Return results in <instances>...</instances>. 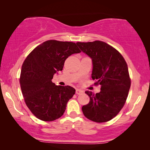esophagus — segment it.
<instances>
[{
	"instance_id": "34e87169",
	"label": "esophagus",
	"mask_w": 150,
	"mask_h": 150,
	"mask_svg": "<svg viewBox=\"0 0 150 150\" xmlns=\"http://www.w3.org/2000/svg\"><path fill=\"white\" fill-rule=\"evenodd\" d=\"M83 93V91L81 90V89H76V94L77 95H81V94Z\"/></svg>"
}]
</instances>
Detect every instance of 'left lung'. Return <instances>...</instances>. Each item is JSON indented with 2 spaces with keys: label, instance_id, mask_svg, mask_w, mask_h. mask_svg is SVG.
Masks as SVG:
<instances>
[{
  "label": "left lung",
  "instance_id": "left-lung-1",
  "mask_svg": "<svg viewBox=\"0 0 150 150\" xmlns=\"http://www.w3.org/2000/svg\"><path fill=\"white\" fill-rule=\"evenodd\" d=\"M81 50L92 59L93 79L101 86L95 95L85 91L90 97L82 110L86 118L105 122L115 118L123 108L131 85L128 65L118 51L102 41L77 42Z\"/></svg>",
  "mask_w": 150,
  "mask_h": 150
}]
</instances>
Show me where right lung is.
I'll list each match as a JSON object with an SVG mask.
<instances>
[{"label":"right lung","mask_w":150,"mask_h":150,"mask_svg":"<svg viewBox=\"0 0 150 150\" xmlns=\"http://www.w3.org/2000/svg\"><path fill=\"white\" fill-rule=\"evenodd\" d=\"M81 51L71 42L47 40L34 48L22 66L20 84L24 101L35 117L54 121L62 116L75 95L70 86H57L52 79L62 71L65 61Z\"/></svg>","instance_id":"right-lung-1"}]
</instances>
